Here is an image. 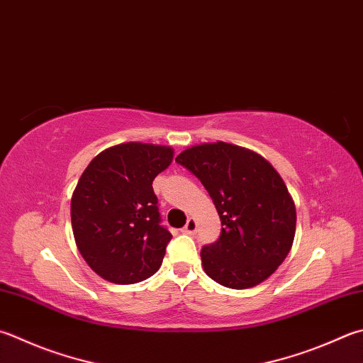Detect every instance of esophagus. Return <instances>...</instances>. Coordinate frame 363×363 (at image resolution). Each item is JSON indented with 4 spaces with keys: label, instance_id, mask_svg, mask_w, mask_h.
<instances>
[{
    "label": "esophagus",
    "instance_id": "34e87169",
    "mask_svg": "<svg viewBox=\"0 0 363 363\" xmlns=\"http://www.w3.org/2000/svg\"><path fill=\"white\" fill-rule=\"evenodd\" d=\"M196 230H197V223H196V220H193V218H189L186 224H184L183 232L184 234H194Z\"/></svg>",
    "mask_w": 363,
    "mask_h": 363
}]
</instances>
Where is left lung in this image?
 <instances>
[{
    "mask_svg": "<svg viewBox=\"0 0 363 363\" xmlns=\"http://www.w3.org/2000/svg\"><path fill=\"white\" fill-rule=\"evenodd\" d=\"M175 162L199 179L221 220V235L201 251L207 275L225 288H252L289 255L296 205L269 161L225 142L184 150Z\"/></svg>",
    "mask_w": 363,
    "mask_h": 363,
    "instance_id": "obj_1",
    "label": "left lung"
}]
</instances>
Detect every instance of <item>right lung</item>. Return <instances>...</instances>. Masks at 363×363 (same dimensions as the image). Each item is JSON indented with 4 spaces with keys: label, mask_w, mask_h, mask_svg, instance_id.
Instances as JSON below:
<instances>
[{
    "label": "right lung",
    "mask_w": 363,
    "mask_h": 363,
    "mask_svg": "<svg viewBox=\"0 0 363 363\" xmlns=\"http://www.w3.org/2000/svg\"><path fill=\"white\" fill-rule=\"evenodd\" d=\"M169 147L128 142L101 152L71 199L75 243L107 281L134 284L155 275L172 238L161 224L155 177L172 162Z\"/></svg>",
    "instance_id": "obj_1"
}]
</instances>
